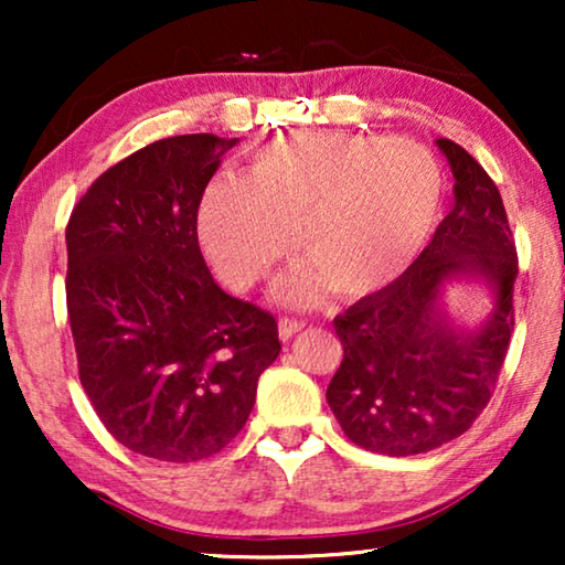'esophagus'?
Masks as SVG:
<instances>
[{"label":"esophagus","mask_w":565,"mask_h":565,"mask_svg":"<svg viewBox=\"0 0 565 565\" xmlns=\"http://www.w3.org/2000/svg\"><path fill=\"white\" fill-rule=\"evenodd\" d=\"M303 327H306L303 321H298V319H288V316H285V319H280V323H277V334H280L282 342H288V339L296 337L298 331L303 329Z\"/></svg>","instance_id":"esophagus-1"}]
</instances>
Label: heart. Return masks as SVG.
<instances>
[{
  "label": "heart",
  "instance_id": "obj_1",
  "mask_svg": "<svg viewBox=\"0 0 565 565\" xmlns=\"http://www.w3.org/2000/svg\"><path fill=\"white\" fill-rule=\"evenodd\" d=\"M443 205V172L422 143L360 134H292L257 149L246 180L221 177L200 203V242L238 290L306 254L277 282L288 306L323 292L362 298L416 259Z\"/></svg>",
  "mask_w": 565,
  "mask_h": 565
}]
</instances>
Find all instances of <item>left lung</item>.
Segmentation results:
<instances>
[{
    "label": "left lung",
    "mask_w": 565,
    "mask_h": 565,
    "mask_svg": "<svg viewBox=\"0 0 565 565\" xmlns=\"http://www.w3.org/2000/svg\"><path fill=\"white\" fill-rule=\"evenodd\" d=\"M455 205L398 280L334 319L344 360L327 401L344 435L370 452H429L470 429L489 404L514 327L516 252L497 184L450 138ZM478 281L492 298L473 330L446 313L452 284Z\"/></svg>",
    "instance_id": "left-lung-1"
}]
</instances>
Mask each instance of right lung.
Segmentation results:
<instances>
[{
	"label": "right lung",
	"mask_w": 565,
	"mask_h": 565,
	"mask_svg": "<svg viewBox=\"0 0 565 565\" xmlns=\"http://www.w3.org/2000/svg\"><path fill=\"white\" fill-rule=\"evenodd\" d=\"M238 138H161L99 174L66 226L79 381L122 447L164 462L221 452L280 354L277 321L215 285L198 207Z\"/></svg>",
	"instance_id": "1"
}]
</instances>
